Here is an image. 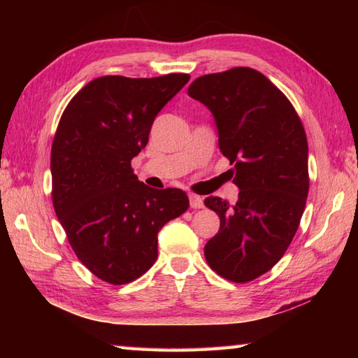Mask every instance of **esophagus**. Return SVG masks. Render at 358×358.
<instances>
[{"instance_id":"esophagus-1","label":"esophagus","mask_w":358,"mask_h":358,"mask_svg":"<svg viewBox=\"0 0 358 358\" xmlns=\"http://www.w3.org/2000/svg\"><path fill=\"white\" fill-rule=\"evenodd\" d=\"M189 205L191 208H202L203 207V199L197 194H189Z\"/></svg>"}]
</instances>
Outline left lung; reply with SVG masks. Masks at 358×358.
<instances>
[{
  "label": "left lung",
  "instance_id": "8db88e82",
  "mask_svg": "<svg viewBox=\"0 0 358 358\" xmlns=\"http://www.w3.org/2000/svg\"><path fill=\"white\" fill-rule=\"evenodd\" d=\"M187 94L213 113L221 153L234 164L238 201L207 197L221 226L203 252L211 270L248 282L278 264L305 211L308 141L299 113L268 78L251 68L197 77Z\"/></svg>",
  "mask_w": 358,
  "mask_h": 358
}]
</instances>
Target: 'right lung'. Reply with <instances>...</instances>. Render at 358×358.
I'll return each instance as SVG.
<instances>
[{"label": "right lung", "instance_id": "1", "mask_svg": "<svg viewBox=\"0 0 358 358\" xmlns=\"http://www.w3.org/2000/svg\"><path fill=\"white\" fill-rule=\"evenodd\" d=\"M189 78H94L59 118L50 155L53 208L78 260L113 286L150 270L157 232L189 207L186 192L148 187L131 167L156 115Z\"/></svg>", "mask_w": 358, "mask_h": 358}]
</instances>
